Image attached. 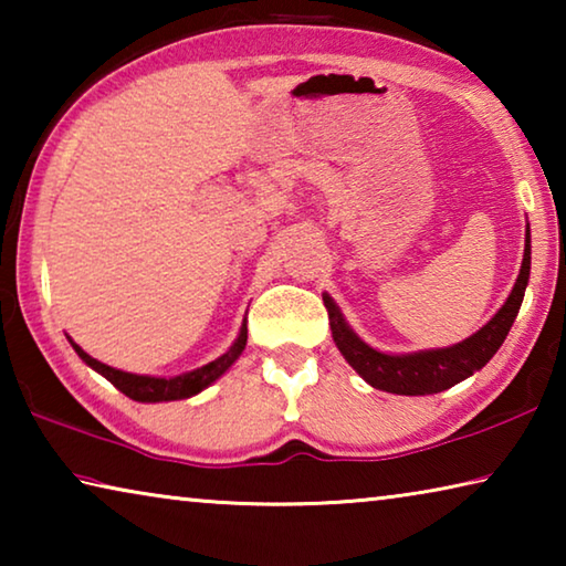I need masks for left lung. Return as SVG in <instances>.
I'll return each mask as SVG.
<instances>
[{"mask_svg":"<svg viewBox=\"0 0 566 566\" xmlns=\"http://www.w3.org/2000/svg\"><path fill=\"white\" fill-rule=\"evenodd\" d=\"M532 247H530V227H526V244H524V260L520 276L510 294V300L504 302L500 312L494 314L490 324H484L482 329L472 337L464 339L462 344L447 349H432V352H417V354H401V357H391V354H381L364 344L357 334H354L347 322L337 310V304L332 302V296L324 294V306L329 312L332 324V337L337 342L339 352L344 354L354 369L369 381L371 387L391 391V395H437L454 387L457 381L472 377L476 369H482L490 361L496 349L502 347V342L510 334L512 324L520 314V306L524 300L526 282H530L532 270Z\"/></svg>","mask_w":566,"mask_h":566,"instance_id":"left-lung-1","label":"left lung"}]
</instances>
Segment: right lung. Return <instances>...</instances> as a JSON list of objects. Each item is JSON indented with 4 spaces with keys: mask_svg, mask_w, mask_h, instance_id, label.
I'll list each match as a JSON object with an SVG mask.
<instances>
[{
    "mask_svg": "<svg viewBox=\"0 0 566 566\" xmlns=\"http://www.w3.org/2000/svg\"><path fill=\"white\" fill-rule=\"evenodd\" d=\"M247 344V324H242V332H239L237 342L229 347L227 354L222 357L205 364L202 369H195V371H187V375L181 377H171V379H157V377H139V375H129V371H119V369H112L107 364H102L97 359H92L87 352L82 347H76L72 344L74 352L80 354V357L90 364L92 369H97L99 375L107 377L114 387L119 391H124L129 399L134 401H171V399H187L191 395H197V391H202L205 387L212 385L217 377H222L224 371L232 367L234 359L242 354Z\"/></svg>",
    "mask_w": 566,
    "mask_h": 566,
    "instance_id": "1",
    "label": "right lung"
}]
</instances>
